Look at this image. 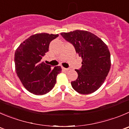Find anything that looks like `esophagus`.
<instances>
[{"label":"esophagus","mask_w":129,"mask_h":129,"mask_svg":"<svg viewBox=\"0 0 129 129\" xmlns=\"http://www.w3.org/2000/svg\"><path fill=\"white\" fill-rule=\"evenodd\" d=\"M62 69L64 71H68L70 70L69 68H64V67H62Z\"/></svg>","instance_id":"esophagus-1"}]
</instances>
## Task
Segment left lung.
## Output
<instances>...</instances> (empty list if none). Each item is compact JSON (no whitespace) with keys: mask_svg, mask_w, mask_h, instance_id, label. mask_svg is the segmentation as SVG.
Masks as SVG:
<instances>
[{"mask_svg":"<svg viewBox=\"0 0 129 129\" xmlns=\"http://www.w3.org/2000/svg\"><path fill=\"white\" fill-rule=\"evenodd\" d=\"M61 35L74 46L82 59V67L75 70L78 78L71 82L72 87L80 94L94 92L103 85L110 72L111 59L108 46L87 31L77 30L61 33Z\"/></svg>","mask_w":129,"mask_h":129,"instance_id":"left-lung-1","label":"left lung"}]
</instances>
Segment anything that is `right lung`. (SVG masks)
<instances>
[{
    "instance_id": "obj_1",
    "label": "right lung",
    "mask_w": 129,
    "mask_h": 129,
    "mask_svg": "<svg viewBox=\"0 0 129 129\" xmlns=\"http://www.w3.org/2000/svg\"><path fill=\"white\" fill-rule=\"evenodd\" d=\"M58 34L46 33L30 36L19 45L14 54L16 72L23 86L35 95H44L52 90L56 83L61 67L52 69L51 65L42 61L49 51L50 42Z\"/></svg>"
}]
</instances>
